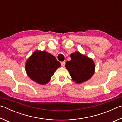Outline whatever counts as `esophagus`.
I'll return each mask as SVG.
<instances>
[{"instance_id": "1", "label": "esophagus", "mask_w": 122, "mask_h": 122, "mask_svg": "<svg viewBox=\"0 0 122 122\" xmlns=\"http://www.w3.org/2000/svg\"><path fill=\"white\" fill-rule=\"evenodd\" d=\"M61 66L62 67H64V66H65V62H61Z\"/></svg>"}]
</instances>
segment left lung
<instances>
[{
	"label": "left lung",
	"instance_id": "left-lung-1",
	"mask_svg": "<svg viewBox=\"0 0 122 122\" xmlns=\"http://www.w3.org/2000/svg\"><path fill=\"white\" fill-rule=\"evenodd\" d=\"M71 60L66 62V68L72 80L80 84L87 81L94 75L95 69L93 60L76 51L70 55Z\"/></svg>",
	"mask_w": 122,
	"mask_h": 122
}]
</instances>
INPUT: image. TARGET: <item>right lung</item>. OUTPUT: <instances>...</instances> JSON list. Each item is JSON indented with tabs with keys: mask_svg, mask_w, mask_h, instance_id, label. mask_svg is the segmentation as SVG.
<instances>
[{
	"mask_svg": "<svg viewBox=\"0 0 122 122\" xmlns=\"http://www.w3.org/2000/svg\"><path fill=\"white\" fill-rule=\"evenodd\" d=\"M60 66V63L50 53L44 51H36L27 60L25 68L30 79L44 85L50 81Z\"/></svg>",
	"mask_w": 122,
	"mask_h": 122,
	"instance_id": "add662e5",
	"label": "right lung"
}]
</instances>
